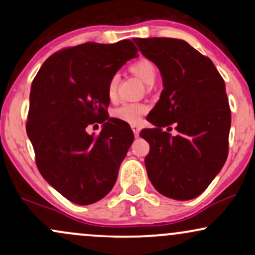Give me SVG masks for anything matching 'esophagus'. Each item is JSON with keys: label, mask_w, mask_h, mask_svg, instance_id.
<instances>
[{"label": "esophagus", "mask_w": 255, "mask_h": 255, "mask_svg": "<svg viewBox=\"0 0 255 255\" xmlns=\"http://www.w3.org/2000/svg\"><path fill=\"white\" fill-rule=\"evenodd\" d=\"M131 129H133L134 135H135L136 137L139 136V133H140V127H139V126H131Z\"/></svg>", "instance_id": "1"}]
</instances>
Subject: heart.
Masks as SVG:
<instances>
[{
    "label": "heart",
    "instance_id": "b5f03b06",
    "mask_svg": "<svg viewBox=\"0 0 255 255\" xmlns=\"http://www.w3.org/2000/svg\"><path fill=\"white\" fill-rule=\"evenodd\" d=\"M131 72L135 73V74L144 81L145 84L151 85L154 83L157 77V71L156 67L153 66V63L150 62L148 60L141 58V60L136 61L130 66ZM119 85V74L113 75L110 79L109 84H108V96L110 99H114L116 96V90H118ZM147 110V107L145 104L141 103H126L121 107L116 108L113 111V116L115 119L121 120V121L127 122L130 125H136L139 124L140 120H141L142 115Z\"/></svg>",
    "mask_w": 255,
    "mask_h": 255
}]
</instances>
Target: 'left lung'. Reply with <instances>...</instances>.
<instances>
[{
    "instance_id": "1",
    "label": "left lung",
    "mask_w": 255,
    "mask_h": 255,
    "mask_svg": "<svg viewBox=\"0 0 255 255\" xmlns=\"http://www.w3.org/2000/svg\"><path fill=\"white\" fill-rule=\"evenodd\" d=\"M133 40L158 67L164 87L147 116L156 127L140 133L150 144L147 176L164 197L191 200L207 188L228 157L231 113L224 80L209 57L182 39ZM170 125L176 136L167 133Z\"/></svg>"
}]
</instances>
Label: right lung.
Instances as JSON below:
<instances>
[{"label": "right lung", "mask_w": 255, "mask_h": 255, "mask_svg": "<svg viewBox=\"0 0 255 255\" xmlns=\"http://www.w3.org/2000/svg\"><path fill=\"white\" fill-rule=\"evenodd\" d=\"M136 56L128 39L80 44L49 57L32 81L26 131L38 170L72 203H96L116 182L134 134L108 115V84ZM95 123L102 124L97 137L87 133Z\"/></svg>", "instance_id": "right-lung-1"}]
</instances>
